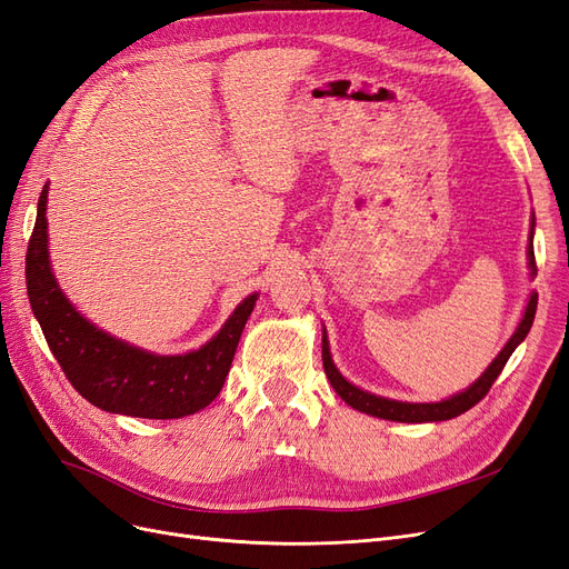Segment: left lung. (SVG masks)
Returning a JSON list of instances; mask_svg holds the SVG:
<instances>
[{
    "label": "left lung",
    "mask_w": 569,
    "mask_h": 569,
    "mask_svg": "<svg viewBox=\"0 0 569 569\" xmlns=\"http://www.w3.org/2000/svg\"><path fill=\"white\" fill-rule=\"evenodd\" d=\"M527 262H529V277H537V264H535V214H531V229H529V246H527ZM537 292L531 290L527 298V307L522 311V319L518 323L516 331L508 338V342L501 347V352L493 357V361L487 366L485 373L475 380L472 385H468L466 390L456 392L442 401H399V399H390V397H380L373 395L369 390L357 388L355 382L347 380L338 366L333 363L331 357V345H328V336L323 328V338H321V359H323V371L331 380L333 390L338 392V397L350 405L352 409L369 413L382 420H397V423H439V420H449L466 413L468 409H472L478 401L489 392V388L493 385V380L499 378V373L503 371L506 361L510 359V355L516 352V347L527 338L531 323H535V315H537Z\"/></svg>",
    "instance_id": "obj_1"
}]
</instances>
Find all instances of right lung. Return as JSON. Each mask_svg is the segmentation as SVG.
<instances>
[{
	"mask_svg": "<svg viewBox=\"0 0 569 569\" xmlns=\"http://www.w3.org/2000/svg\"><path fill=\"white\" fill-rule=\"evenodd\" d=\"M47 196L49 184L42 189L28 243L26 281L32 315L72 388L101 411L132 418L168 420L206 409L224 388L238 340L260 292L238 302L224 326L198 350L184 355L141 350L101 331L63 296L49 260Z\"/></svg>",
	"mask_w": 569,
	"mask_h": 569,
	"instance_id": "right-lung-1",
	"label": "right lung"
}]
</instances>
